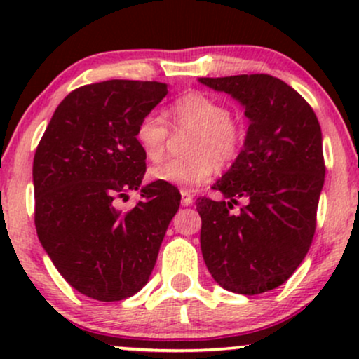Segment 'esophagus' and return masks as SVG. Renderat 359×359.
I'll use <instances>...</instances> for the list:
<instances>
[{"instance_id": "34e87169", "label": "esophagus", "mask_w": 359, "mask_h": 359, "mask_svg": "<svg viewBox=\"0 0 359 359\" xmlns=\"http://www.w3.org/2000/svg\"><path fill=\"white\" fill-rule=\"evenodd\" d=\"M180 196H182V201H180V203H182V205H185V208H187V205H192L194 199H192V194L191 192L182 191V192H180Z\"/></svg>"}]
</instances>
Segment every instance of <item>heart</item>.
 Here are the masks:
<instances>
[{"label": "heart", "mask_w": 359, "mask_h": 359, "mask_svg": "<svg viewBox=\"0 0 359 359\" xmlns=\"http://www.w3.org/2000/svg\"><path fill=\"white\" fill-rule=\"evenodd\" d=\"M168 125L174 130H192L187 140V158L168 160L150 168L156 182L177 187H197L212 177L214 163L228 165L240 154L243 130L221 101L204 93H189L172 102L167 111ZM168 126L156 113H147L135 128V140L151 162L165 154Z\"/></svg>", "instance_id": "1"}]
</instances>
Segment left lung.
Masks as SVG:
<instances>
[{"instance_id":"8db88e82","label":"left lung","mask_w":359,"mask_h":359,"mask_svg":"<svg viewBox=\"0 0 359 359\" xmlns=\"http://www.w3.org/2000/svg\"><path fill=\"white\" fill-rule=\"evenodd\" d=\"M245 108V145L212 185L224 201L197 199L201 250L212 278L243 295L287 282L311 248L324 185L323 133L307 101L269 74L201 77ZM245 200L241 211L231 209Z\"/></svg>"}]
</instances>
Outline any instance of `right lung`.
Masks as SVG:
<instances>
[{
    "label": "right lung",
    "instance_id": "obj_1",
    "mask_svg": "<svg viewBox=\"0 0 359 359\" xmlns=\"http://www.w3.org/2000/svg\"><path fill=\"white\" fill-rule=\"evenodd\" d=\"M167 84L104 81L57 106L34 158L35 228L59 273L101 302L147 285L180 199L170 184L142 185L147 156L135 128L167 96ZM140 189L130 212L116 201Z\"/></svg>",
    "mask_w": 359,
    "mask_h": 359
}]
</instances>
